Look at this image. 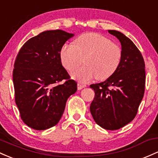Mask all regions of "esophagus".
Returning a JSON list of instances; mask_svg holds the SVG:
<instances>
[{
    "label": "esophagus",
    "instance_id": "obj_1",
    "mask_svg": "<svg viewBox=\"0 0 158 158\" xmlns=\"http://www.w3.org/2000/svg\"><path fill=\"white\" fill-rule=\"evenodd\" d=\"M85 87H86L85 85H82V84H81V83H79V82L77 84V88H78V90L82 89V88H85Z\"/></svg>",
    "mask_w": 158,
    "mask_h": 158
}]
</instances>
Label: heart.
I'll list each match as a JSON object with an SVG mask.
<instances>
[{
	"label": "heart",
	"mask_w": 158,
	"mask_h": 158,
	"mask_svg": "<svg viewBox=\"0 0 158 158\" xmlns=\"http://www.w3.org/2000/svg\"><path fill=\"white\" fill-rule=\"evenodd\" d=\"M121 48L110 39L96 33H86L77 37L73 45L65 43L60 50V59L67 71H73L82 64H85L72 73L79 82H89L96 78L104 80L113 75L121 60Z\"/></svg>",
	"instance_id": "heart-1"
}]
</instances>
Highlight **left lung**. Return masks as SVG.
<instances>
[{
	"instance_id": "8db88e82",
	"label": "left lung",
	"mask_w": 158,
	"mask_h": 158,
	"mask_svg": "<svg viewBox=\"0 0 158 158\" xmlns=\"http://www.w3.org/2000/svg\"><path fill=\"white\" fill-rule=\"evenodd\" d=\"M108 31L121 44V63L106 80L90 85L95 93L90 111L99 126L115 131L136 115L145 92V70L143 55L134 43L119 31Z\"/></svg>"
}]
</instances>
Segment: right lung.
Returning <instances> with one entry per match:
<instances>
[{
    "label": "right lung",
    "instance_id": "right-lung-1",
    "mask_svg": "<svg viewBox=\"0 0 158 158\" xmlns=\"http://www.w3.org/2000/svg\"><path fill=\"white\" fill-rule=\"evenodd\" d=\"M72 37L61 30L43 31L29 39L17 55L13 72L15 103L21 118L33 129L56 125L67 99L77 91V83L60 59V48Z\"/></svg>",
    "mask_w": 158,
    "mask_h": 158
}]
</instances>
